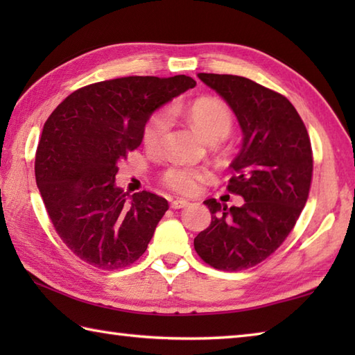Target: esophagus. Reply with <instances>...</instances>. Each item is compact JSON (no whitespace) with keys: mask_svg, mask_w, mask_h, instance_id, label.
Masks as SVG:
<instances>
[{"mask_svg":"<svg viewBox=\"0 0 355 355\" xmlns=\"http://www.w3.org/2000/svg\"><path fill=\"white\" fill-rule=\"evenodd\" d=\"M187 205H189V201H187V200L177 198V200H173V201L171 202V207H172V209H183V207H186Z\"/></svg>","mask_w":355,"mask_h":355,"instance_id":"obj_1","label":"esophagus"}]
</instances>
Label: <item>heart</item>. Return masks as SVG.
<instances>
[{"mask_svg":"<svg viewBox=\"0 0 355 355\" xmlns=\"http://www.w3.org/2000/svg\"><path fill=\"white\" fill-rule=\"evenodd\" d=\"M184 114L193 128L205 135L209 141H221L229 135L233 126V116L227 105L210 97L197 99L186 108ZM171 117L166 111L155 112L143 128V143L149 148H155L163 141L169 130ZM206 169L200 166L189 164H171L163 172L162 180L169 189L183 195L197 192L202 178L206 177Z\"/></svg>","mask_w":355,"mask_h":355,"instance_id":"1","label":"heart"}]
</instances>
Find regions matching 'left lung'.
Here are the masks:
<instances>
[{"instance_id":"obj_1","label":"left lung","mask_w":355,"mask_h":355,"mask_svg":"<svg viewBox=\"0 0 355 355\" xmlns=\"http://www.w3.org/2000/svg\"><path fill=\"white\" fill-rule=\"evenodd\" d=\"M235 112L243 146L230 163L227 183L241 207L215 198L205 205L212 223L193 239L200 258L224 271L250 268L276 252L305 207L311 186L313 150L291 102L273 89L233 74L198 73Z\"/></svg>"}]
</instances>
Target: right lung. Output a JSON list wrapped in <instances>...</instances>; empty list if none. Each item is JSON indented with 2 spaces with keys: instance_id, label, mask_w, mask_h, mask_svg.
Instances as JSON below:
<instances>
[{
  "instance_id": "add662e5",
  "label": "right lung",
  "mask_w": 355,
  "mask_h": 355,
  "mask_svg": "<svg viewBox=\"0 0 355 355\" xmlns=\"http://www.w3.org/2000/svg\"><path fill=\"white\" fill-rule=\"evenodd\" d=\"M195 85L184 74L97 82L71 93L44 123L36 184L58 235L82 261L117 270L146 252L168 201L116 187L117 163L140 146L150 114Z\"/></svg>"
}]
</instances>
